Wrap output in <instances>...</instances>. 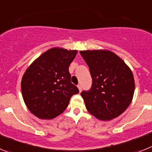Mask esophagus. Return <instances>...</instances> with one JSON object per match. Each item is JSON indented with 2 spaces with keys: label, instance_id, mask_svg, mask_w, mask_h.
I'll return each mask as SVG.
<instances>
[{
  "label": "esophagus",
  "instance_id": "esophagus-1",
  "mask_svg": "<svg viewBox=\"0 0 152 152\" xmlns=\"http://www.w3.org/2000/svg\"><path fill=\"white\" fill-rule=\"evenodd\" d=\"M77 88H78L79 91H80V92H81V90H82V88H81V85H80V84H78V85H77Z\"/></svg>",
  "mask_w": 152,
  "mask_h": 152
}]
</instances>
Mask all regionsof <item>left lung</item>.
<instances>
[{"label": "left lung", "instance_id": "8db88e82", "mask_svg": "<svg viewBox=\"0 0 152 152\" xmlns=\"http://www.w3.org/2000/svg\"><path fill=\"white\" fill-rule=\"evenodd\" d=\"M80 53L92 77L91 89L80 93L88 112L104 121L121 115L131 103L135 91L131 69L110 51L86 50Z\"/></svg>", "mask_w": 152, "mask_h": 152}]
</instances>
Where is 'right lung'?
Masks as SVG:
<instances>
[{
	"label": "right lung",
	"instance_id": "add662e5",
	"mask_svg": "<svg viewBox=\"0 0 152 152\" xmlns=\"http://www.w3.org/2000/svg\"><path fill=\"white\" fill-rule=\"evenodd\" d=\"M77 50L49 49L29 66L23 76V100L33 114L42 119H52L62 113L70 99L78 94L71 82L68 71Z\"/></svg>",
	"mask_w": 152,
	"mask_h": 152
}]
</instances>
